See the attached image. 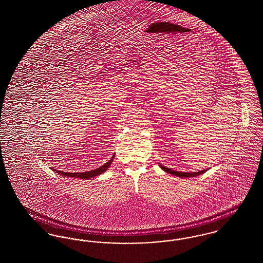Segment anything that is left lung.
<instances>
[{"label": "left lung", "instance_id": "8db88e82", "mask_svg": "<svg viewBox=\"0 0 263 263\" xmlns=\"http://www.w3.org/2000/svg\"><path fill=\"white\" fill-rule=\"evenodd\" d=\"M160 166L163 168L164 172H166L167 174H172V175H176V176H180V177H191V176H197V175H200L201 174H204L207 170H204V171H199V172H195V173H182V172H175L168 167H165L162 164H160Z\"/></svg>", "mask_w": 263, "mask_h": 263}]
</instances>
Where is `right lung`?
<instances>
[{
	"mask_svg": "<svg viewBox=\"0 0 263 263\" xmlns=\"http://www.w3.org/2000/svg\"><path fill=\"white\" fill-rule=\"evenodd\" d=\"M113 159H114V156L112 158L107 162L106 163H104L103 165L100 166L99 168L97 170H92V171H89V172H86V173H67V172H62V171H58V170H55L53 168V171L55 173H58L59 175H65V176H69V177H77V178H83V179H89L91 177H95L97 175H100L104 173L108 167L109 165L112 163Z\"/></svg>",
	"mask_w": 263,
	"mask_h": 263,
	"instance_id": "add662e5",
	"label": "right lung"
}]
</instances>
